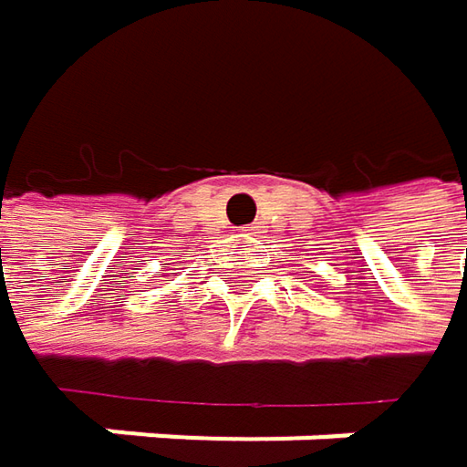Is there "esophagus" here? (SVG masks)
Listing matches in <instances>:
<instances>
[{"instance_id": "1", "label": "esophagus", "mask_w": 467, "mask_h": 467, "mask_svg": "<svg viewBox=\"0 0 467 467\" xmlns=\"http://www.w3.org/2000/svg\"><path fill=\"white\" fill-rule=\"evenodd\" d=\"M256 230H259V227H243V233L245 234H256Z\"/></svg>"}]
</instances>
